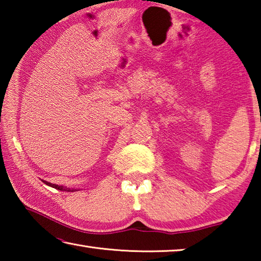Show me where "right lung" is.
I'll use <instances>...</instances> for the list:
<instances>
[{
	"mask_svg": "<svg viewBox=\"0 0 261 261\" xmlns=\"http://www.w3.org/2000/svg\"><path fill=\"white\" fill-rule=\"evenodd\" d=\"M43 183H45L46 185H48V187H51L54 189H57V190H61V191H68V192H73V191H77V189H70V188H67V187H62V185H57V184H51L49 182H47V180H42Z\"/></svg>",
	"mask_w": 261,
	"mask_h": 261,
	"instance_id": "obj_1",
	"label": "right lung"
}]
</instances>
